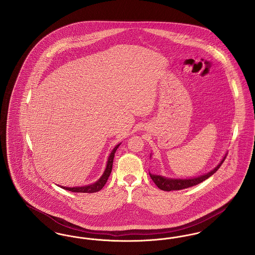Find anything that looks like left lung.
<instances>
[{
    "instance_id": "left-lung-1",
    "label": "left lung",
    "mask_w": 255,
    "mask_h": 255,
    "mask_svg": "<svg viewBox=\"0 0 255 255\" xmlns=\"http://www.w3.org/2000/svg\"><path fill=\"white\" fill-rule=\"evenodd\" d=\"M227 154L228 153H226V155L224 156V158H222V160L217 164V166H215L213 169L209 171L208 173L201 175L199 177L190 178V179H172V178H167V177L160 176V175L151 174L150 172H149V175H150L151 179L153 180V182L156 183V185L158 186V188L163 190V191L181 190V189H184V188H188V187L194 186L196 184H199V183L206 181V179H208L210 176H212L220 168L222 163L224 162L225 158L227 157ZM150 157H151V155H150Z\"/></svg>"
}]
</instances>
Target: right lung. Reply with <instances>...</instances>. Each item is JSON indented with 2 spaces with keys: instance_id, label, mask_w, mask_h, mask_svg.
Instances as JSON below:
<instances>
[{
  "instance_id": "add662e5",
  "label": "right lung",
  "mask_w": 255,
  "mask_h": 255,
  "mask_svg": "<svg viewBox=\"0 0 255 255\" xmlns=\"http://www.w3.org/2000/svg\"><path fill=\"white\" fill-rule=\"evenodd\" d=\"M122 143H119L118 145L115 146V148L112 150L111 154L109 155V158L107 160V165L105 171L103 172L102 176L97 180V182L92 183V184H88V185H83V186H74V187H67V186H61L62 188L68 190V191H72V192H77V193H95L99 190H101L103 188V186L105 185V183L108 181L110 174L112 172L113 168V161H114V157H115V153L117 151V149L119 148V146Z\"/></svg>"
}]
</instances>
